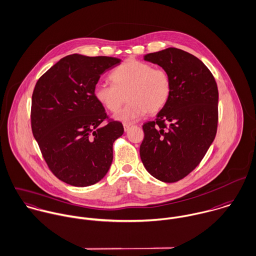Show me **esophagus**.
Here are the masks:
<instances>
[{"mask_svg":"<svg viewBox=\"0 0 256 256\" xmlns=\"http://www.w3.org/2000/svg\"><path fill=\"white\" fill-rule=\"evenodd\" d=\"M132 124H124V132H128L130 128H132Z\"/></svg>","mask_w":256,"mask_h":256,"instance_id":"obj_1","label":"esophagus"}]
</instances>
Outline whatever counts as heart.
<instances>
[{
	"mask_svg": "<svg viewBox=\"0 0 256 256\" xmlns=\"http://www.w3.org/2000/svg\"><path fill=\"white\" fill-rule=\"evenodd\" d=\"M114 84L98 82L94 96L104 108L116 112L128 97V104L114 114L120 122H134L148 112L155 114L168 102L172 80L164 68H154L150 63L128 59L110 74Z\"/></svg>",
	"mask_w": 256,
	"mask_h": 256,
	"instance_id": "1",
	"label": "heart"
}]
</instances>
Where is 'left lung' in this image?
Wrapping results in <instances>:
<instances>
[{"label":"left lung","mask_w":256,"mask_h":256,"mask_svg":"<svg viewBox=\"0 0 256 256\" xmlns=\"http://www.w3.org/2000/svg\"><path fill=\"white\" fill-rule=\"evenodd\" d=\"M144 60L169 72L172 92L155 120L142 126L140 154L154 177L173 183L199 165L216 138L218 86L204 63L184 50L169 48L144 55Z\"/></svg>","instance_id":"left-lung-1"}]
</instances>
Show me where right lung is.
I'll return each mask as SVG.
<instances>
[{
	"label": "right lung",
	"mask_w": 256,
	"mask_h": 256,
	"mask_svg": "<svg viewBox=\"0 0 256 256\" xmlns=\"http://www.w3.org/2000/svg\"><path fill=\"white\" fill-rule=\"evenodd\" d=\"M120 59L72 54L60 59L36 82L32 130L52 173L76 187L96 184L110 169L112 144L124 134L94 96L101 75ZM104 120L108 122L102 126Z\"/></svg>",
	"instance_id": "1"
}]
</instances>
